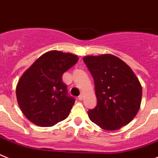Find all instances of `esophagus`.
Wrapping results in <instances>:
<instances>
[{"mask_svg": "<svg viewBox=\"0 0 158 158\" xmlns=\"http://www.w3.org/2000/svg\"><path fill=\"white\" fill-rule=\"evenodd\" d=\"M83 98H84V94H81L79 96V98H78V99H79V101H82V99H83Z\"/></svg>", "mask_w": 158, "mask_h": 158, "instance_id": "obj_1", "label": "esophagus"}]
</instances>
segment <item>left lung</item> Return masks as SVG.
I'll return each instance as SVG.
<instances>
[{"instance_id":"1","label":"left lung","mask_w":158,"mask_h":158,"mask_svg":"<svg viewBox=\"0 0 158 158\" xmlns=\"http://www.w3.org/2000/svg\"><path fill=\"white\" fill-rule=\"evenodd\" d=\"M83 61L95 85L97 106L87 112L92 122L115 131L130 123L139 110L142 86L127 64L112 54L86 56Z\"/></svg>"}]
</instances>
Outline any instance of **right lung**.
Segmentation results:
<instances>
[{
  "label": "right lung",
  "mask_w": 158,
  "mask_h": 158,
  "mask_svg": "<svg viewBox=\"0 0 158 158\" xmlns=\"http://www.w3.org/2000/svg\"><path fill=\"white\" fill-rule=\"evenodd\" d=\"M78 60L70 52L49 51L23 74L15 92L19 108L30 121L52 127L69 116L75 98L68 95L62 76Z\"/></svg>",
  "instance_id": "1"
}]
</instances>
